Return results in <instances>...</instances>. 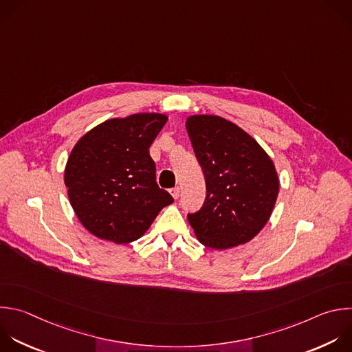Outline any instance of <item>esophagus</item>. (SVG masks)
<instances>
[{
  "instance_id": "esophagus-1",
  "label": "esophagus",
  "mask_w": 352,
  "mask_h": 352,
  "mask_svg": "<svg viewBox=\"0 0 352 352\" xmlns=\"http://www.w3.org/2000/svg\"><path fill=\"white\" fill-rule=\"evenodd\" d=\"M170 193H171V196H173L174 199H178V196H179V188H178V186L173 188V189L170 190Z\"/></svg>"
}]
</instances>
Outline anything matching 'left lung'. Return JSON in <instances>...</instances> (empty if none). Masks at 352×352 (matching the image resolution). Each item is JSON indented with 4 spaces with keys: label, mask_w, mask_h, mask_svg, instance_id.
<instances>
[{
    "label": "left lung",
    "mask_w": 352,
    "mask_h": 352,
    "mask_svg": "<svg viewBox=\"0 0 352 352\" xmlns=\"http://www.w3.org/2000/svg\"><path fill=\"white\" fill-rule=\"evenodd\" d=\"M186 130L207 188L203 207L188 214L197 241L215 250L250 242L268 222L279 193L272 159L219 116H189Z\"/></svg>",
    "instance_id": "obj_1"
}]
</instances>
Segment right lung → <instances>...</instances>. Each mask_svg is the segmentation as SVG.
<instances>
[{"mask_svg": "<svg viewBox=\"0 0 352 352\" xmlns=\"http://www.w3.org/2000/svg\"><path fill=\"white\" fill-rule=\"evenodd\" d=\"M168 117L135 113L85 133L65 168L70 204L94 236L116 245L140 239L171 195L156 182L149 148Z\"/></svg>", "mask_w": 352, "mask_h": 352, "instance_id": "add662e5", "label": "right lung"}]
</instances>
